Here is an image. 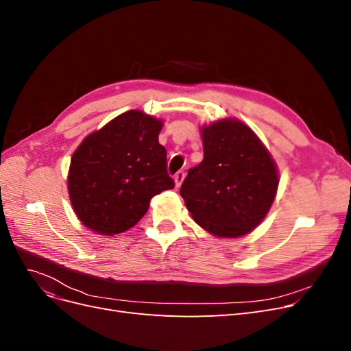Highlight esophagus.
<instances>
[{"instance_id": "34e87169", "label": "esophagus", "mask_w": 351, "mask_h": 351, "mask_svg": "<svg viewBox=\"0 0 351 351\" xmlns=\"http://www.w3.org/2000/svg\"><path fill=\"white\" fill-rule=\"evenodd\" d=\"M184 177H186V173H184V169H180V171H177V173H176V176H174V182H176V187H180V186H182V183H183V180H184Z\"/></svg>"}]
</instances>
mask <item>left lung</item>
<instances>
[{"instance_id":"8db88e82","label":"left lung","mask_w":351,"mask_h":351,"mask_svg":"<svg viewBox=\"0 0 351 351\" xmlns=\"http://www.w3.org/2000/svg\"><path fill=\"white\" fill-rule=\"evenodd\" d=\"M204 161L180 189L197 224L217 237L247 234L268 214L278 189L269 152L246 124L221 120L202 127Z\"/></svg>"}]
</instances>
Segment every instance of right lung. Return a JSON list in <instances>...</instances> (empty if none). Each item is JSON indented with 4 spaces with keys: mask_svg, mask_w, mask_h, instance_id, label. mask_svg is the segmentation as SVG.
I'll return each instance as SVG.
<instances>
[{
    "mask_svg": "<svg viewBox=\"0 0 351 351\" xmlns=\"http://www.w3.org/2000/svg\"><path fill=\"white\" fill-rule=\"evenodd\" d=\"M162 121L141 111L115 117L73 154L69 193L88 228L112 236L132 228L154 196L173 189L167 151L158 142Z\"/></svg>",
    "mask_w": 351,
    "mask_h": 351,
    "instance_id": "obj_1",
    "label": "right lung"
}]
</instances>
